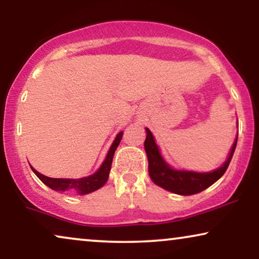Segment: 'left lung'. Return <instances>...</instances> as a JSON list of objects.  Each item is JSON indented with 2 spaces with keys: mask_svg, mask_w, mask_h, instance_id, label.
<instances>
[{
  "mask_svg": "<svg viewBox=\"0 0 259 259\" xmlns=\"http://www.w3.org/2000/svg\"><path fill=\"white\" fill-rule=\"evenodd\" d=\"M147 137L145 140V151L148 157V173L155 185L162 187L168 192L179 195H194L207 189L226 173L237 145V138L232 145L231 152L223 166L209 173L175 170L164 162L151 131L146 128Z\"/></svg>",
  "mask_w": 259,
  "mask_h": 259,
  "instance_id": "left-lung-1",
  "label": "left lung"
}]
</instances>
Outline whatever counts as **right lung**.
Listing matches in <instances>:
<instances>
[{
    "label": "right lung",
    "instance_id": "right-lung-1",
    "mask_svg": "<svg viewBox=\"0 0 259 259\" xmlns=\"http://www.w3.org/2000/svg\"><path fill=\"white\" fill-rule=\"evenodd\" d=\"M123 132H120L115 138V140L112 144L110 151L107 153V156L103 162L102 166L95 174L88 176V178L83 179H54V178H48V176L40 174L36 169H31L33 173L37 175L40 181L44 185H47L49 188L54 190H61V192H65V190H76L81 195L89 194L95 192V190L102 188V187L106 183L108 179V174H110L111 166H112V160H113V155L117 147L120 144V140L122 138Z\"/></svg>",
    "mask_w": 259,
    "mask_h": 259
}]
</instances>
